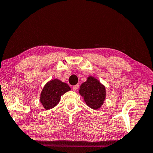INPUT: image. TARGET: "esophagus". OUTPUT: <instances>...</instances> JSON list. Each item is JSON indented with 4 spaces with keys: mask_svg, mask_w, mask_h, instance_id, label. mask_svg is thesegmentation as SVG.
<instances>
[{
    "mask_svg": "<svg viewBox=\"0 0 153 153\" xmlns=\"http://www.w3.org/2000/svg\"><path fill=\"white\" fill-rule=\"evenodd\" d=\"M79 87V85H74V86L72 87V90L73 91H76L78 89V88Z\"/></svg>",
    "mask_w": 153,
    "mask_h": 153,
    "instance_id": "esophagus-1",
    "label": "esophagus"
}]
</instances>
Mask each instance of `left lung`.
I'll use <instances>...</instances> for the list:
<instances>
[{"label":"left lung","mask_w":153,"mask_h":153,"mask_svg":"<svg viewBox=\"0 0 153 153\" xmlns=\"http://www.w3.org/2000/svg\"><path fill=\"white\" fill-rule=\"evenodd\" d=\"M79 93L87 105L93 109H98L105 99V87L93 76L88 77L87 81L81 85Z\"/></svg>","instance_id":"8db88e82"}]
</instances>
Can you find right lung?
Listing matches in <instances>:
<instances>
[{
    "label": "right lung",
    "mask_w": 153,
    "mask_h": 153,
    "mask_svg": "<svg viewBox=\"0 0 153 153\" xmlns=\"http://www.w3.org/2000/svg\"><path fill=\"white\" fill-rule=\"evenodd\" d=\"M71 90L65 82L58 79H53L47 82L41 93L40 102L45 109L54 108L60 101L61 96Z\"/></svg>",
    "instance_id": "1"
}]
</instances>
